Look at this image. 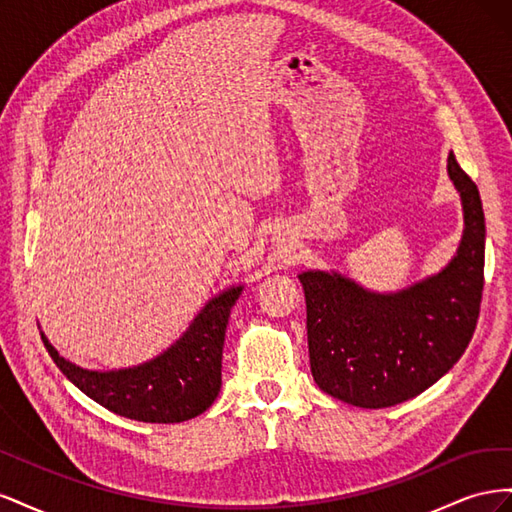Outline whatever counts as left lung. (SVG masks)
Listing matches in <instances>:
<instances>
[{"mask_svg": "<svg viewBox=\"0 0 512 512\" xmlns=\"http://www.w3.org/2000/svg\"><path fill=\"white\" fill-rule=\"evenodd\" d=\"M466 230L442 273L397 294H371L342 275L301 273L312 376L359 408L421 395L466 352L485 286V213L476 183L448 153Z\"/></svg>", "mask_w": 512, "mask_h": 512, "instance_id": "obj_1", "label": "left lung"}]
</instances>
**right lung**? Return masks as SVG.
<instances>
[{
  "mask_svg": "<svg viewBox=\"0 0 512 512\" xmlns=\"http://www.w3.org/2000/svg\"><path fill=\"white\" fill-rule=\"evenodd\" d=\"M241 288L207 303L179 342L158 359L134 369L87 371L46 342L55 365L106 410L143 423H181L203 414L222 386V348L230 309Z\"/></svg>",
  "mask_w": 512,
  "mask_h": 512,
  "instance_id": "right-lung-1",
  "label": "right lung"
}]
</instances>
